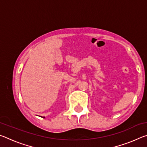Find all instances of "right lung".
Segmentation results:
<instances>
[{"instance_id": "right-lung-1", "label": "right lung", "mask_w": 147, "mask_h": 147, "mask_svg": "<svg viewBox=\"0 0 147 147\" xmlns=\"http://www.w3.org/2000/svg\"><path fill=\"white\" fill-rule=\"evenodd\" d=\"M43 118H45V117H43Z\"/></svg>"}]
</instances>
